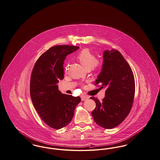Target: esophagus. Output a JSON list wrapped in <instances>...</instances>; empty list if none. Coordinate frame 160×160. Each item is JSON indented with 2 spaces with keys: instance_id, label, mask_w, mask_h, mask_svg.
<instances>
[{
  "instance_id": "34e87169",
  "label": "esophagus",
  "mask_w": 160,
  "mask_h": 160,
  "mask_svg": "<svg viewBox=\"0 0 160 160\" xmlns=\"http://www.w3.org/2000/svg\"><path fill=\"white\" fill-rule=\"evenodd\" d=\"M81 98H82V101H87L88 99H89V97L86 96H82Z\"/></svg>"
}]
</instances>
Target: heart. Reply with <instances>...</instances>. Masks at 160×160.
<instances>
[{
  "mask_svg": "<svg viewBox=\"0 0 160 160\" xmlns=\"http://www.w3.org/2000/svg\"><path fill=\"white\" fill-rule=\"evenodd\" d=\"M77 59L86 70L92 68L98 69L101 66V63L97 61L96 56L88 49L80 52L77 56Z\"/></svg>",
  "mask_w": 160,
  "mask_h": 160,
  "instance_id": "obj_1",
  "label": "heart"
}]
</instances>
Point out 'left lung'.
Listing matches in <instances>:
<instances>
[{
    "instance_id": "8db88e82",
    "label": "left lung",
    "mask_w": 160,
    "mask_h": 160,
    "mask_svg": "<svg viewBox=\"0 0 160 160\" xmlns=\"http://www.w3.org/2000/svg\"><path fill=\"white\" fill-rule=\"evenodd\" d=\"M102 70L95 81L106 88L102 102L91 97L96 107L92 115L96 124L105 128L119 125L128 115L133 102L135 83L130 65L121 53L115 49L103 52Z\"/></svg>"
}]
</instances>
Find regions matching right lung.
<instances>
[{"label": "right lung", "mask_w": 160, "mask_h": 160, "mask_svg": "<svg viewBox=\"0 0 160 160\" xmlns=\"http://www.w3.org/2000/svg\"><path fill=\"white\" fill-rule=\"evenodd\" d=\"M70 45L53 46L43 53L34 66L30 79V96L34 107L49 127L60 129L70 122L79 96L62 94L58 83L64 78V60L78 49Z\"/></svg>", "instance_id": "1"}]
</instances>
